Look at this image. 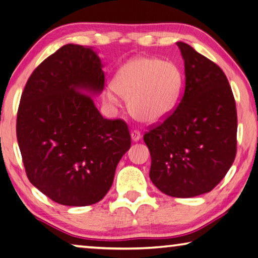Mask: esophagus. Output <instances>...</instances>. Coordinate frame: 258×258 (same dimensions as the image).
Segmentation results:
<instances>
[{"instance_id":"esophagus-1","label":"esophagus","mask_w":258,"mask_h":258,"mask_svg":"<svg viewBox=\"0 0 258 258\" xmlns=\"http://www.w3.org/2000/svg\"><path fill=\"white\" fill-rule=\"evenodd\" d=\"M130 136H132V141L133 142H138L139 139H141V133L138 132V130H134V132H132V134H130Z\"/></svg>"}]
</instances>
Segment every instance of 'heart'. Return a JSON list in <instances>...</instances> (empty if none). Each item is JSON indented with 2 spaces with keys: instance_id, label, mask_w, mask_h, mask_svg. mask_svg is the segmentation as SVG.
<instances>
[{
  "instance_id": "1",
  "label": "heart",
  "mask_w": 258,
  "mask_h": 258,
  "mask_svg": "<svg viewBox=\"0 0 258 258\" xmlns=\"http://www.w3.org/2000/svg\"><path fill=\"white\" fill-rule=\"evenodd\" d=\"M183 84V73L175 62L139 56L120 67L105 97L109 103L116 104L120 96L128 100L135 119L155 124L174 111Z\"/></svg>"
}]
</instances>
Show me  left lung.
Here are the masks:
<instances>
[{
  "label": "left lung",
  "mask_w": 258,
  "mask_h": 258,
  "mask_svg": "<svg viewBox=\"0 0 258 258\" xmlns=\"http://www.w3.org/2000/svg\"><path fill=\"white\" fill-rule=\"evenodd\" d=\"M185 66L178 106L144 135L151 153L150 178L164 194L192 198L210 192L236 153V108L219 67L191 45L177 42Z\"/></svg>",
  "instance_id": "8db88e82"
}]
</instances>
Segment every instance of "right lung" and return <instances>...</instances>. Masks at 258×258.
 Instances as JSON below:
<instances>
[{"label":"right lung","mask_w":258,"mask_h":258,"mask_svg":"<svg viewBox=\"0 0 258 258\" xmlns=\"http://www.w3.org/2000/svg\"><path fill=\"white\" fill-rule=\"evenodd\" d=\"M103 67L92 48L66 44L36 67L22 95L17 139L25 170L57 204L100 201L130 149L125 122L104 119L92 99L104 89Z\"/></svg>","instance_id":"1"}]
</instances>
